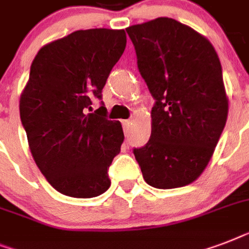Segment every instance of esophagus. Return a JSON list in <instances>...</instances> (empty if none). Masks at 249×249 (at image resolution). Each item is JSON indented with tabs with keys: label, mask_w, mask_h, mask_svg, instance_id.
<instances>
[{
	"label": "esophagus",
	"mask_w": 249,
	"mask_h": 249,
	"mask_svg": "<svg viewBox=\"0 0 249 249\" xmlns=\"http://www.w3.org/2000/svg\"><path fill=\"white\" fill-rule=\"evenodd\" d=\"M121 124H123L124 132H128L129 126H130V120H123V121H121Z\"/></svg>",
	"instance_id": "esophagus-1"
}]
</instances>
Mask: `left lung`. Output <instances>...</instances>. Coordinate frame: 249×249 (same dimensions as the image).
I'll return each instance as SVG.
<instances>
[{
    "instance_id": "obj_1",
    "label": "left lung",
    "mask_w": 249,
    "mask_h": 249,
    "mask_svg": "<svg viewBox=\"0 0 249 249\" xmlns=\"http://www.w3.org/2000/svg\"><path fill=\"white\" fill-rule=\"evenodd\" d=\"M141 76L155 98L151 137L134 148L144 181L176 189L200 177L229 112L220 58L212 44L172 18L126 28Z\"/></svg>"
}]
</instances>
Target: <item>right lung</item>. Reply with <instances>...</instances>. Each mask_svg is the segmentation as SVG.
Returning a JSON list of instances; mask_svg holds the SVG:
<instances>
[{
    "mask_svg": "<svg viewBox=\"0 0 249 249\" xmlns=\"http://www.w3.org/2000/svg\"><path fill=\"white\" fill-rule=\"evenodd\" d=\"M126 46L124 29L76 31L38 50L19 109L31 154L50 185L71 197H94L111 186L107 169L120 152V121L93 99Z\"/></svg>",
    "mask_w": 249,
    "mask_h": 249,
    "instance_id": "add662e5",
    "label": "right lung"
}]
</instances>
